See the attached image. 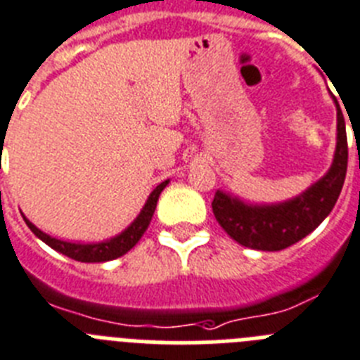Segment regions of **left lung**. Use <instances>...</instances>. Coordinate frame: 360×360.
I'll return each instance as SVG.
<instances>
[{
  "label": "left lung",
  "instance_id": "8db88e82",
  "mask_svg": "<svg viewBox=\"0 0 360 360\" xmlns=\"http://www.w3.org/2000/svg\"><path fill=\"white\" fill-rule=\"evenodd\" d=\"M335 101V99H333ZM337 106V146L330 170L301 195L275 205H250L217 190L212 201L217 223L246 248L277 252L295 245L328 217L342 190L348 168L345 115Z\"/></svg>",
  "mask_w": 360,
  "mask_h": 360
}]
</instances>
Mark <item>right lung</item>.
I'll return each mask as SVG.
<instances>
[{"label": "right lung", "instance_id": "right-lung-1", "mask_svg": "<svg viewBox=\"0 0 360 360\" xmlns=\"http://www.w3.org/2000/svg\"><path fill=\"white\" fill-rule=\"evenodd\" d=\"M170 183V181H162L161 184H158L154 188V192L150 193L148 199H146L143 210L139 212L134 223L128 228H124L120 236L112 237V239L101 240V243H70V240H61L56 239V237L49 236V233L41 232L36 224H32L29 219L25 217V223L34 232V236L39 237V239L49 245L50 248H54L59 254L67 255V257L74 259V261L79 262H105L112 261V259H117L121 255H124L128 250H132L137 245V240L141 239L143 233L146 232L150 221H152V215L155 212V206H158L159 193L165 190V186Z\"/></svg>", "mask_w": 360, "mask_h": 360}]
</instances>
